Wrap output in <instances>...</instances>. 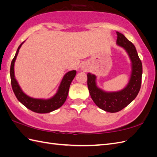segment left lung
<instances>
[{
  "mask_svg": "<svg viewBox=\"0 0 157 157\" xmlns=\"http://www.w3.org/2000/svg\"><path fill=\"white\" fill-rule=\"evenodd\" d=\"M117 44L124 49L131 61L130 77L126 86L119 91L107 92L98 86L96 75L87 74L88 87L92 100L98 107L109 113L120 111L129 105L138 94L141 84L142 63L136 47L122 33L117 31Z\"/></svg>",
  "mask_w": 157,
  "mask_h": 157,
  "instance_id": "8db88e82",
  "label": "left lung"
}]
</instances>
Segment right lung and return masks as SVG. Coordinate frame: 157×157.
Listing matches in <instances>:
<instances>
[{"label": "right lung", "instance_id": "add662e5", "mask_svg": "<svg viewBox=\"0 0 157 157\" xmlns=\"http://www.w3.org/2000/svg\"><path fill=\"white\" fill-rule=\"evenodd\" d=\"M24 42L25 41L19 46L10 65V78L13 92L18 101L33 112L37 113H48L54 111L62 106L66 101L71 83L77 74V71L73 70L65 73L61 80L56 93L50 98H34L27 96L26 94L23 92L19 85L17 80L16 79L15 74H14V64H15L19 50Z\"/></svg>", "mask_w": 157, "mask_h": 157}]
</instances>
